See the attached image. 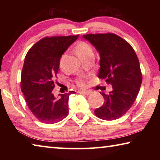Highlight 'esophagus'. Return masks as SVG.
<instances>
[{
	"label": "esophagus",
	"instance_id": "obj_1",
	"mask_svg": "<svg viewBox=\"0 0 160 160\" xmlns=\"http://www.w3.org/2000/svg\"><path fill=\"white\" fill-rule=\"evenodd\" d=\"M78 93L85 94V95H88V94H90L92 93V92L91 91H79V92H78Z\"/></svg>",
	"mask_w": 160,
	"mask_h": 160
}]
</instances>
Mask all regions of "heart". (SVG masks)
<instances>
[{
	"label": "heart",
	"instance_id": "heart-1",
	"mask_svg": "<svg viewBox=\"0 0 160 160\" xmlns=\"http://www.w3.org/2000/svg\"><path fill=\"white\" fill-rule=\"evenodd\" d=\"M75 51H76L78 56H79L80 59L90 56H94L92 47L89 43L85 42H78L76 47H75ZM76 85L79 88H85L86 85V79L83 77L78 78L76 80Z\"/></svg>",
	"mask_w": 160,
	"mask_h": 160
}]
</instances>
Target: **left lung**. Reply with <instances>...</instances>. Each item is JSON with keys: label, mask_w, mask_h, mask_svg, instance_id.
<instances>
[{"label": "left lung", "mask_w": 160, "mask_h": 160, "mask_svg": "<svg viewBox=\"0 0 160 160\" xmlns=\"http://www.w3.org/2000/svg\"><path fill=\"white\" fill-rule=\"evenodd\" d=\"M100 55L98 77L112 85L101 107L94 110L97 117L106 121L121 118L130 109L138 94L142 83L139 60L133 48L113 33L83 35Z\"/></svg>", "instance_id": "8db88e82"}]
</instances>
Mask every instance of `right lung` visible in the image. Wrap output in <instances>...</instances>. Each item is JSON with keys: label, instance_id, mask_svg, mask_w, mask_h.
<instances>
[{"label": "right lung", "instance_id": "obj_1", "mask_svg": "<svg viewBox=\"0 0 160 160\" xmlns=\"http://www.w3.org/2000/svg\"><path fill=\"white\" fill-rule=\"evenodd\" d=\"M78 36L44 37L26 54L21 72V90L29 110L42 123H58L68 114L69 96L75 92L59 94L56 98L52 91L62 54Z\"/></svg>", "mask_w": 160, "mask_h": 160}]
</instances>
